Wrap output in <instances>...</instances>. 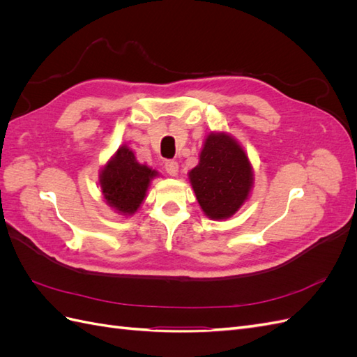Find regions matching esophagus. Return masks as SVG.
Instances as JSON below:
<instances>
[{"label":"esophagus","mask_w":357,"mask_h":357,"mask_svg":"<svg viewBox=\"0 0 357 357\" xmlns=\"http://www.w3.org/2000/svg\"><path fill=\"white\" fill-rule=\"evenodd\" d=\"M165 171L171 177H177L178 176V164L176 160H167L165 162Z\"/></svg>","instance_id":"obj_1"}]
</instances>
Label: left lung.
Listing matches in <instances>:
<instances>
[{
  "instance_id": "1",
  "label": "left lung",
  "mask_w": 357,
  "mask_h": 357,
  "mask_svg": "<svg viewBox=\"0 0 357 357\" xmlns=\"http://www.w3.org/2000/svg\"><path fill=\"white\" fill-rule=\"evenodd\" d=\"M188 176L201 210L211 220L232 218L250 198L255 183L244 147L225 131L207 134L198 165Z\"/></svg>"
}]
</instances>
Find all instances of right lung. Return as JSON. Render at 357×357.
Listing matches in <instances>:
<instances>
[{"label":"right lung","instance_id":"obj_1","mask_svg":"<svg viewBox=\"0 0 357 357\" xmlns=\"http://www.w3.org/2000/svg\"><path fill=\"white\" fill-rule=\"evenodd\" d=\"M158 176L156 169L139 164L132 150L122 144L100 171L101 195L114 213L128 218L142 207L150 183Z\"/></svg>","mask_w":357,"mask_h":357}]
</instances>
